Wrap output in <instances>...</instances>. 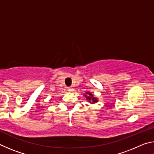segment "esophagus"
<instances>
[{
    "mask_svg": "<svg viewBox=\"0 0 154 154\" xmlns=\"http://www.w3.org/2000/svg\"><path fill=\"white\" fill-rule=\"evenodd\" d=\"M67 90L69 91V92H72V91H73V90H72V88L71 87H69V88H68Z\"/></svg>",
    "mask_w": 154,
    "mask_h": 154,
    "instance_id": "34e87169",
    "label": "esophagus"
}]
</instances>
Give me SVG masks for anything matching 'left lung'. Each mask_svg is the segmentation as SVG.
<instances>
[{"instance_id":"left-lung-1","label":"left lung","mask_w":154,"mask_h":154,"mask_svg":"<svg viewBox=\"0 0 154 154\" xmlns=\"http://www.w3.org/2000/svg\"><path fill=\"white\" fill-rule=\"evenodd\" d=\"M83 96L85 98V100H86L88 103H90L91 104H94L98 101V98L94 97L93 94L91 92H85V94Z\"/></svg>"}]
</instances>
